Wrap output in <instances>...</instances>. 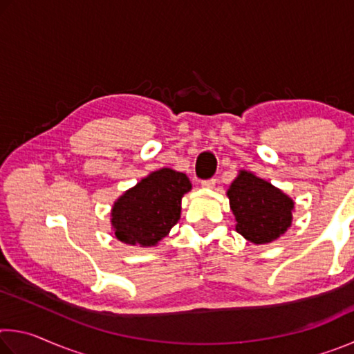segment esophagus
Masks as SVG:
<instances>
[{"label":"esophagus","mask_w":354,"mask_h":354,"mask_svg":"<svg viewBox=\"0 0 354 354\" xmlns=\"http://www.w3.org/2000/svg\"><path fill=\"white\" fill-rule=\"evenodd\" d=\"M203 189H214L215 187V179H206V181L201 183Z\"/></svg>","instance_id":"obj_1"}]
</instances>
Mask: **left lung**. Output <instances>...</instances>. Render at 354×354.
Instances as JSON below:
<instances>
[{"instance_id": "8db88e82", "label": "left lung", "mask_w": 354, "mask_h": 354, "mask_svg": "<svg viewBox=\"0 0 354 354\" xmlns=\"http://www.w3.org/2000/svg\"><path fill=\"white\" fill-rule=\"evenodd\" d=\"M226 195L236 218V231L251 243L274 242L292 225L295 201L254 173L239 170Z\"/></svg>"}]
</instances>
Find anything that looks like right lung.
I'll list each match as a JSON object with an SVG mask.
<instances>
[{"label":"right lung","mask_w":354,"mask_h":354,"mask_svg":"<svg viewBox=\"0 0 354 354\" xmlns=\"http://www.w3.org/2000/svg\"><path fill=\"white\" fill-rule=\"evenodd\" d=\"M192 190L185 173L159 169L120 195L111 209L117 241L133 247H156L181 218V200Z\"/></svg>","instance_id":"right-lung-1"}]
</instances>
